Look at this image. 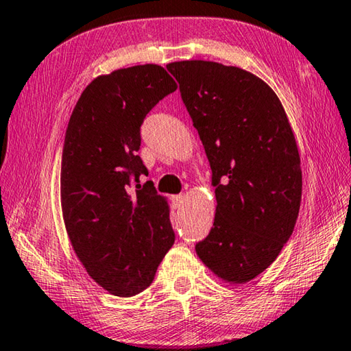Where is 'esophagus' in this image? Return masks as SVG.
I'll use <instances>...</instances> for the list:
<instances>
[{"instance_id": "1", "label": "esophagus", "mask_w": 351, "mask_h": 351, "mask_svg": "<svg viewBox=\"0 0 351 351\" xmlns=\"http://www.w3.org/2000/svg\"><path fill=\"white\" fill-rule=\"evenodd\" d=\"M171 201H173V206L176 207V209H180V207L182 206L184 197H182V195H175V197H171Z\"/></svg>"}]
</instances>
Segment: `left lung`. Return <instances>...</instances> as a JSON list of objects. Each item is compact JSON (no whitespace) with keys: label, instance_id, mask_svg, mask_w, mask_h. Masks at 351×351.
Wrapping results in <instances>:
<instances>
[{"label":"left lung","instance_id":"1","mask_svg":"<svg viewBox=\"0 0 351 351\" xmlns=\"http://www.w3.org/2000/svg\"><path fill=\"white\" fill-rule=\"evenodd\" d=\"M212 169L217 212L197 243L203 263L226 282L245 283L277 258L302 199L299 150L288 117L266 83L235 66L167 64Z\"/></svg>","mask_w":351,"mask_h":351}]
</instances>
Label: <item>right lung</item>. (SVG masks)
<instances>
[{"label":"right lung","instance_id":"right-lung-1","mask_svg":"<svg viewBox=\"0 0 351 351\" xmlns=\"http://www.w3.org/2000/svg\"><path fill=\"white\" fill-rule=\"evenodd\" d=\"M176 83L158 64L117 69L93 80L71 114L62 154V209L71 245L111 294L148 288L175 243L169 206L153 186L133 184L147 167L141 125Z\"/></svg>","mask_w":351,"mask_h":351}]
</instances>
